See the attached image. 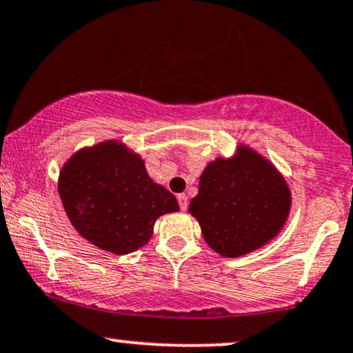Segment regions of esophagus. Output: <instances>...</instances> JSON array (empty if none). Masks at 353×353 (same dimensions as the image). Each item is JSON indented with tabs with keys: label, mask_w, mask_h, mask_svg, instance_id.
Wrapping results in <instances>:
<instances>
[{
	"label": "esophagus",
	"mask_w": 353,
	"mask_h": 353,
	"mask_svg": "<svg viewBox=\"0 0 353 353\" xmlns=\"http://www.w3.org/2000/svg\"><path fill=\"white\" fill-rule=\"evenodd\" d=\"M177 202H179L181 210H188V195L179 194L177 195Z\"/></svg>",
	"instance_id": "1"
}]
</instances>
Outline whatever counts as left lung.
Wrapping results in <instances>:
<instances>
[{
	"instance_id": "obj_1",
	"label": "left lung",
	"mask_w": 353,
	"mask_h": 353,
	"mask_svg": "<svg viewBox=\"0 0 353 353\" xmlns=\"http://www.w3.org/2000/svg\"><path fill=\"white\" fill-rule=\"evenodd\" d=\"M291 210V190L278 169L248 146L207 164L199 194L189 203L203 240L225 258L261 248L281 232Z\"/></svg>"
}]
</instances>
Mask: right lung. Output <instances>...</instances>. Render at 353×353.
<instances>
[{"label":"right lung","mask_w":353,"mask_h":353,"mask_svg":"<svg viewBox=\"0 0 353 353\" xmlns=\"http://www.w3.org/2000/svg\"><path fill=\"white\" fill-rule=\"evenodd\" d=\"M59 195L75 230L114 254L141 248L156 220L179 210L176 197L148 176L141 156L117 139L75 152L59 174Z\"/></svg>","instance_id":"add662e5"}]
</instances>
